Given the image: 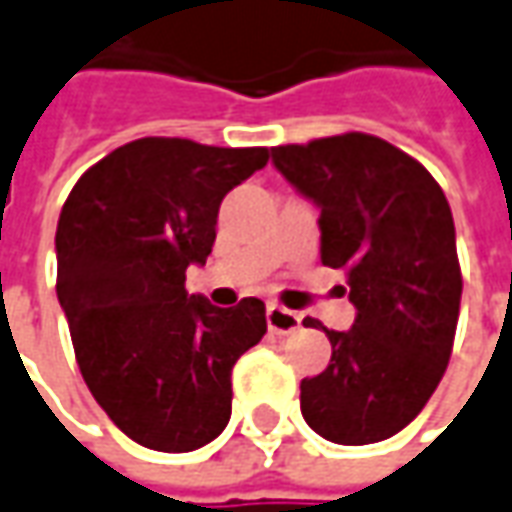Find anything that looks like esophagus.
I'll return each instance as SVG.
<instances>
[{"mask_svg": "<svg viewBox=\"0 0 512 512\" xmlns=\"http://www.w3.org/2000/svg\"><path fill=\"white\" fill-rule=\"evenodd\" d=\"M266 322H269L271 333H277V336H288V333H294V330L302 328V316L294 314V311H288L283 305H269Z\"/></svg>", "mask_w": 512, "mask_h": 512, "instance_id": "esophagus-1", "label": "esophagus"}]
</instances>
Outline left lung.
<instances>
[{
	"label": "left lung",
	"instance_id": "obj_1",
	"mask_svg": "<svg viewBox=\"0 0 512 512\" xmlns=\"http://www.w3.org/2000/svg\"><path fill=\"white\" fill-rule=\"evenodd\" d=\"M274 168L319 207L322 263L347 271L356 322L328 330L325 373L300 384L305 423L330 443L367 446L409 426L446 373L462 274L446 193L370 134L271 148Z\"/></svg>",
	"mask_w": 512,
	"mask_h": 512
}]
</instances>
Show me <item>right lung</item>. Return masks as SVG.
I'll use <instances>...</instances> for the list:
<instances>
[{"label":"right lung","mask_w":512,"mask_h":512,"mask_svg":"<svg viewBox=\"0 0 512 512\" xmlns=\"http://www.w3.org/2000/svg\"><path fill=\"white\" fill-rule=\"evenodd\" d=\"M269 148H212L145 137L111 151L66 198L58 302L83 381L134 443L184 454L212 443L232 415V367L266 333V305L215 308L187 294L204 266L218 207L266 168Z\"/></svg>","instance_id":"1"}]
</instances>
